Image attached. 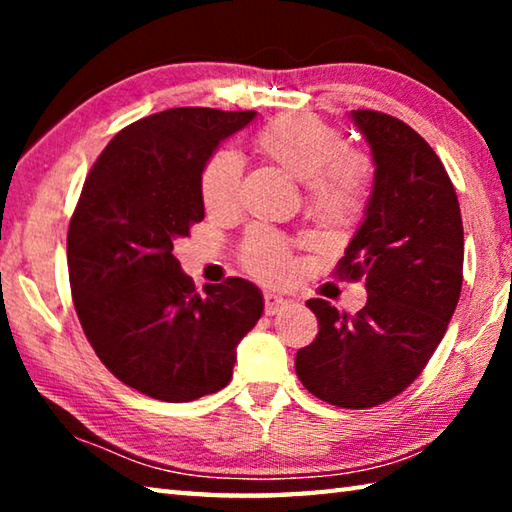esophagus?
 <instances>
[{
  "label": "esophagus",
  "instance_id": "obj_1",
  "mask_svg": "<svg viewBox=\"0 0 512 512\" xmlns=\"http://www.w3.org/2000/svg\"><path fill=\"white\" fill-rule=\"evenodd\" d=\"M289 307V300L277 296V293H264V311L268 316H275L280 314V311H284Z\"/></svg>",
  "mask_w": 512,
  "mask_h": 512
}]
</instances>
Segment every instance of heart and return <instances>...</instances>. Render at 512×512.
Here are the masks:
<instances>
[{
    "label": "heart",
    "instance_id": "heart-1",
    "mask_svg": "<svg viewBox=\"0 0 512 512\" xmlns=\"http://www.w3.org/2000/svg\"><path fill=\"white\" fill-rule=\"evenodd\" d=\"M255 149L293 178L307 183V205L316 219L341 223L361 212L370 189V167L363 155L345 151V137L316 115H282L253 137ZM241 162L228 151L214 153L201 173L207 212L228 214L237 205ZM250 273L264 282H284L293 271L289 246L275 232L257 228L241 248Z\"/></svg>",
    "mask_w": 512,
    "mask_h": 512
}]
</instances>
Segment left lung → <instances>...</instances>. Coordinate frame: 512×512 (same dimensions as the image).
Returning <instances> with one entry per match:
<instances>
[{"instance_id": "8db88e82", "label": "left lung", "mask_w": 512, "mask_h": 512, "mask_svg": "<svg viewBox=\"0 0 512 512\" xmlns=\"http://www.w3.org/2000/svg\"><path fill=\"white\" fill-rule=\"evenodd\" d=\"M375 162L366 219L334 275L366 282L368 302L348 316L323 298L314 343L296 372L311 395L343 409H370L413 384L447 332L461 298L463 221L443 162L409 124L352 110Z\"/></svg>"}]
</instances>
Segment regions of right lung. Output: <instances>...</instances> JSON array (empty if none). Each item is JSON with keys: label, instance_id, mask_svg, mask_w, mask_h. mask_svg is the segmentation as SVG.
I'll use <instances>...</instances> for the list:
<instances>
[{"label": "right lung", "instance_id": "right-lung-1", "mask_svg": "<svg viewBox=\"0 0 512 512\" xmlns=\"http://www.w3.org/2000/svg\"><path fill=\"white\" fill-rule=\"evenodd\" d=\"M255 110L171 108L126 126L94 162L67 230L69 287L103 366L153 400L221 391L264 298L228 277L198 293L173 241L203 221L201 173Z\"/></svg>", "mask_w": 512, "mask_h": 512}]
</instances>
